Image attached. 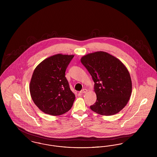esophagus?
Here are the masks:
<instances>
[{
	"instance_id": "1",
	"label": "esophagus",
	"mask_w": 157,
	"mask_h": 157,
	"mask_svg": "<svg viewBox=\"0 0 157 157\" xmlns=\"http://www.w3.org/2000/svg\"><path fill=\"white\" fill-rule=\"evenodd\" d=\"M87 91H88V90H86V89H83V90H82L80 92V93H81V94H85V93L87 92Z\"/></svg>"
}]
</instances>
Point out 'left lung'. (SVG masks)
Wrapping results in <instances>:
<instances>
[{"instance_id": "obj_1", "label": "left lung", "mask_w": 157, "mask_h": 157, "mask_svg": "<svg viewBox=\"0 0 157 157\" xmlns=\"http://www.w3.org/2000/svg\"><path fill=\"white\" fill-rule=\"evenodd\" d=\"M81 61L95 82L97 101L90 108L106 116L120 112L127 104L132 92L127 67L117 58L102 51L88 54Z\"/></svg>"}]
</instances>
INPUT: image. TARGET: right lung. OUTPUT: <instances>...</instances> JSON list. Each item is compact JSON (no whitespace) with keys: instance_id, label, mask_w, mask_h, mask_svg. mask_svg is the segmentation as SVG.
<instances>
[{"instance_id":"add662e5","label":"right lung","mask_w":157,"mask_h":157,"mask_svg":"<svg viewBox=\"0 0 157 157\" xmlns=\"http://www.w3.org/2000/svg\"><path fill=\"white\" fill-rule=\"evenodd\" d=\"M74 55L58 54L40 63L33 73L30 82V95L37 107L53 116L67 112L75 101L65 71Z\"/></svg>"}]
</instances>
